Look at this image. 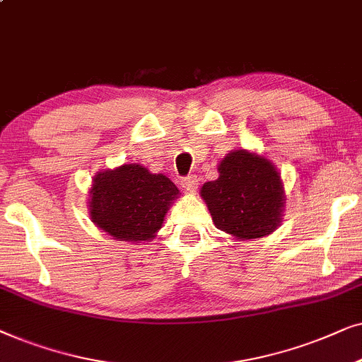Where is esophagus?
<instances>
[{
    "label": "esophagus",
    "mask_w": 362,
    "mask_h": 362,
    "mask_svg": "<svg viewBox=\"0 0 362 362\" xmlns=\"http://www.w3.org/2000/svg\"><path fill=\"white\" fill-rule=\"evenodd\" d=\"M182 187H184L187 192H192V194H194V192L199 189V178H197L195 175H189V177L182 178Z\"/></svg>",
    "instance_id": "obj_1"
}]
</instances>
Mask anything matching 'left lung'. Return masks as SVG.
<instances>
[{
    "mask_svg": "<svg viewBox=\"0 0 362 362\" xmlns=\"http://www.w3.org/2000/svg\"><path fill=\"white\" fill-rule=\"evenodd\" d=\"M215 226L231 238H263L281 225L286 194L281 173L264 156L235 148L218 163V178L200 189Z\"/></svg>",
    "mask_w": 362,
    "mask_h": 362,
    "instance_id": "8db88e82",
    "label": "left lung"
}]
</instances>
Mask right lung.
Masks as SVG:
<instances>
[{
  "mask_svg": "<svg viewBox=\"0 0 362 362\" xmlns=\"http://www.w3.org/2000/svg\"><path fill=\"white\" fill-rule=\"evenodd\" d=\"M178 195L180 190L163 173H152L141 163H122L94 175L89 215L117 242H151Z\"/></svg>",
  "mask_w": 362,
  "mask_h": 362,
  "instance_id": "1",
  "label": "right lung"
}]
</instances>
